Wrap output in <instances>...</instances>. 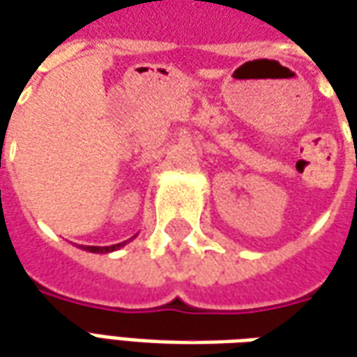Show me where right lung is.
I'll use <instances>...</instances> for the list:
<instances>
[{"label":"right lung","instance_id":"1","mask_svg":"<svg viewBox=\"0 0 357 357\" xmlns=\"http://www.w3.org/2000/svg\"><path fill=\"white\" fill-rule=\"evenodd\" d=\"M126 243H128V241H124V243H118V245H110V247H80V248L88 250V252H95V255H105V252H114V250H118V248H122Z\"/></svg>","mask_w":357,"mask_h":357}]
</instances>
